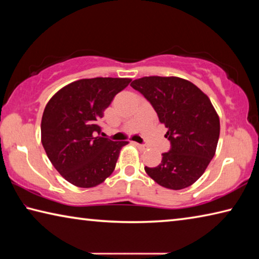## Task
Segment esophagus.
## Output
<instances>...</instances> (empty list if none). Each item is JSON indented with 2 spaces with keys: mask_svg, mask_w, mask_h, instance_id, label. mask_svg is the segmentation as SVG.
<instances>
[{
  "mask_svg": "<svg viewBox=\"0 0 259 259\" xmlns=\"http://www.w3.org/2000/svg\"><path fill=\"white\" fill-rule=\"evenodd\" d=\"M134 145L136 146V147H137V148H139V150H145V148H146V146L145 145H143V144H138V143H134Z\"/></svg>",
  "mask_w": 259,
  "mask_h": 259,
  "instance_id": "obj_1",
  "label": "esophagus"
}]
</instances>
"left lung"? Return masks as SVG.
<instances>
[{
	"mask_svg": "<svg viewBox=\"0 0 259 259\" xmlns=\"http://www.w3.org/2000/svg\"><path fill=\"white\" fill-rule=\"evenodd\" d=\"M168 128L170 150L161 163L145 171L159 185L183 190L202 176L212 160L219 138V117L207 95L192 82L176 76H145L131 82Z\"/></svg>",
	"mask_w": 259,
	"mask_h": 259,
	"instance_id": "obj_1",
	"label": "left lung"
}]
</instances>
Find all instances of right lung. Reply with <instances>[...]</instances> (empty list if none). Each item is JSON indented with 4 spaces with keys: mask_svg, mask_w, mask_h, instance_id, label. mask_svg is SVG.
Masks as SVG:
<instances>
[{
    "mask_svg": "<svg viewBox=\"0 0 259 259\" xmlns=\"http://www.w3.org/2000/svg\"><path fill=\"white\" fill-rule=\"evenodd\" d=\"M130 82L120 77L82 78L64 87L47 104L42 145L57 171L73 185L97 186L115 169L121 148L129 142L99 136L98 122Z\"/></svg>",
    "mask_w": 259,
    "mask_h": 259,
    "instance_id": "1",
    "label": "right lung"
}]
</instances>
